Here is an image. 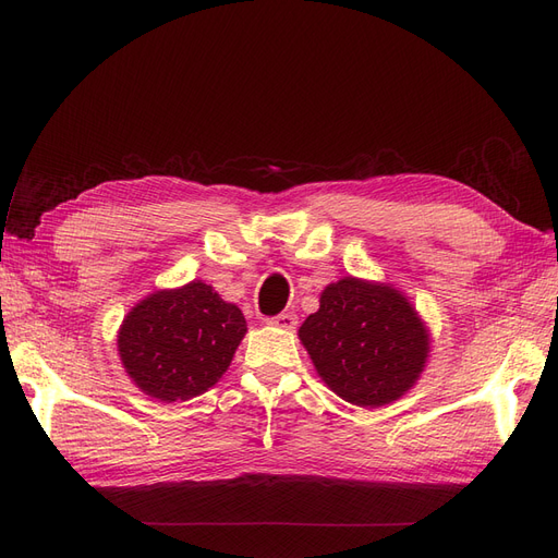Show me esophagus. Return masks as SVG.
Masks as SVG:
<instances>
[{
	"mask_svg": "<svg viewBox=\"0 0 558 558\" xmlns=\"http://www.w3.org/2000/svg\"><path fill=\"white\" fill-rule=\"evenodd\" d=\"M268 324L278 326V328H284V331H294V328L299 326V317H296L294 313H282V315H278V317L268 319Z\"/></svg>",
	"mask_w": 558,
	"mask_h": 558,
	"instance_id": "1",
	"label": "esophagus"
}]
</instances>
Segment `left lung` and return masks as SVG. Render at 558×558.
Returning a JSON list of instances; mask_svg holds the SVG:
<instances>
[{"mask_svg":"<svg viewBox=\"0 0 558 558\" xmlns=\"http://www.w3.org/2000/svg\"><path fill=\"white\" fill-rule=\"evenodd\" d=\"M299 340L322 381L349 404L377 409L407 396L432 352L429 328L390 282L344 276L324 287Z\"/></svg>","mask_w":558,"mask_h":558,"instance_id":"obj_1","label":"left lung"}]
</instances>
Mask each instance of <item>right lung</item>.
<instances>
[{
  "instance_id": "add662e5",
  "label": "right lung",
  "mask_w": 558,
  "mask_h": 558,
  "mask_svg": "<svg viewBox=\"0 0 558 558\" xmlns=\"http://www.w3.org/2000/svg\"><path fill=\"white\" fill-rule=\"evenodd\" d=\"M245 331L239 305L193 280L135 303L119 326L117 352L144 396L185 402L218 384Z\"/></svg>"
}]
</instances>
